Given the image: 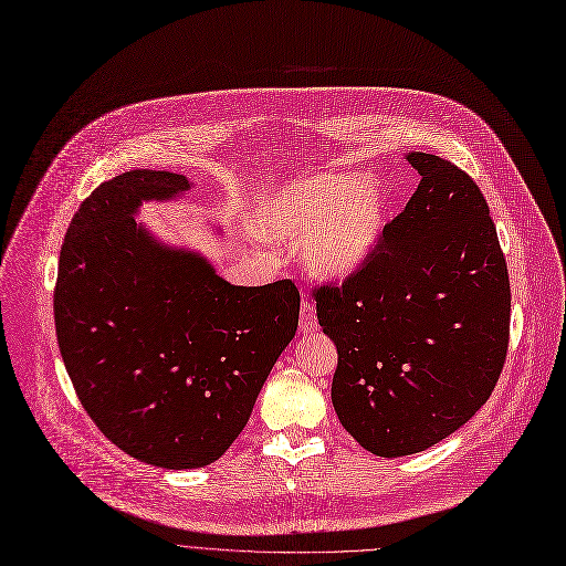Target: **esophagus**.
I'll use <instances>...</instances> for the list:
<instances>
[{
    "label": "esophagus",
    "mask_w": 566,
    "mask_h": 566,
    "mask_svg": "<svg viewBox=\"0 0 566 566\" xmlns=\"http://www.w3.org/2000/svg\"><path fill=\"white\" fill-rule=\"evenodd\" d=\"M298 328L303 335H313L317 331V319H315V311L308 301L301 303V313H298Z\"/></svg>",
    "instance_id": "obj_1"
}]
</instances>
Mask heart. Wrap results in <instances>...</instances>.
Wrapping results in <instances>:
<instances>
[{
    "instance_id": "heart-1",
    "label": "heart",
    "mask_w": 566,
    "mask_h": 566,
    "mask_svg": "<svg viewBox=\"0 0 566 566\" xmlns=\"http://www.w3.org/2000/svg\"><path fill=\"white\" fill-rule=\"evenodd\" d=\"M387 192L354 171H317L276 184L255 201V231L298 247L301 265L324 281L349 279L365 268L387 227Z\"/></svg>"
}]
</instances>
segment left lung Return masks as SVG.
<instances>
[{"label":"left lung","instance_id":"obj_1","mask_svg":"<svg viewBox=\"0 0 566 566\" xmlns=\"http://www.w3.org/2000/svg\"><path fill=\"white\" fill-rule=\"evenodd\" d=\"M419 186L365 268L315 292L337 346L331 399L374 455L430 449L490 399L510 335V281L485 197L453 163L410 151Z\"/></svg>","mask_w":566,"mask_h":566}]
</instances>
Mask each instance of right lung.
I'll use <instances>...</instances> for the list:
<instances>
[{"label": "right lung", "instance_id": "add662e5", "mask_svg": "<svg viewBox=\"0 0 566 566\" xmlns=\"http://www.w3.org/2000/svg\"><path fill=\"white\" fill-rule=\"evenodd\" d=\"M184 174L128 169L81 203L54 292L59 349L106 438L163 469L222 458L298 324L292 281L231 285L208 258L158 240L136 217L181 199Z\"/></svg>", "mask_w": 566, "mask_h": 566}]
</instances>
